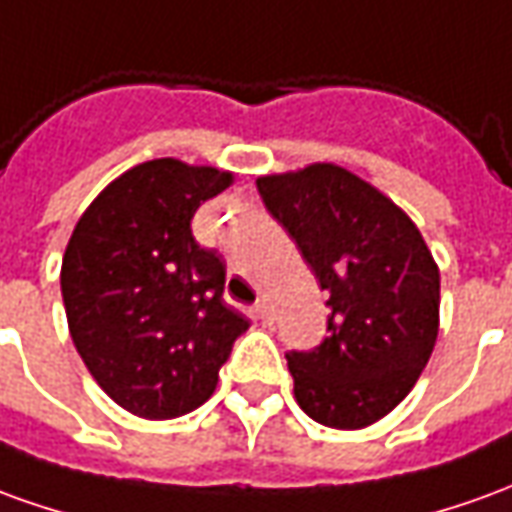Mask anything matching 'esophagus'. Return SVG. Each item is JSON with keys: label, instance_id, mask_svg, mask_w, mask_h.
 <instances>
[{"label": "esophagus", "instance_id": "esophagus-1", "mask_svg": "<svg viewBox=\"0 0 512 512\" xmlns=\"http://www.w3.org/2000/svg\"><path fill=\"white\" fill-rule=\"evenodd\" d=\"M255 316L260 318L263 324H271V307H268V302H257Z\"/></svg>", "mask_w": 512, "mask_h": 512}]
</instances>
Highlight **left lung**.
Masks as SVG:
<instances>
[{
  "label": "left lung",
  "mask_w": 512,
  "mask_h": 512,
  "mask_svg": "<svg viewBox=\"0 0 512 512\" xmlns=\"http://www.w3.org/2000/svg\"><path fill=\"white\" fill-rule=\"evenodd\" d=\"M257 191L330 293L324 341L285 355L296 402L324 427H368L405 399L430 360L438 266L416 224L341 166L260 177Z\"/></svg>",
  "instance_id": "1"
}]
</instances>
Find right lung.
<instances>
[{"instance_id": "obj_1", "label": "right lung", "mask_w": 512, "mask_h": 512, "mask_svg": "<svg viewBox=\"0 0 512 512\" xmlns=\"http://www.w3.org/2000/svg\"><path fill=\"white\" fill-rule=\"evenodd\" d=\"M230 171L160 157L113 180L63 255L71 341L102 391L141 418H177L210 399L249 318L224 302V260L191 219Z\"/></svg>"}]
</instances>
